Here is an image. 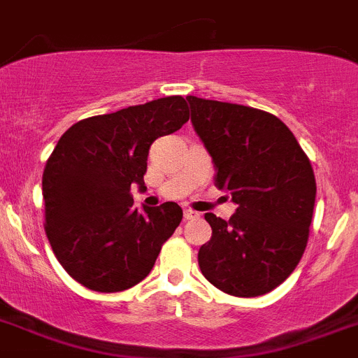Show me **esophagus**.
Returning <instances> with one entry per match:
<instances>
[{"instance_id": "esophagus-1", "label": "esophagus", "mask_w": 358, "mask_h": 358, "mask_svg": "<svg viewBox=\"0 0 358 358\" xmlns=\"http://www.w3.org/2000/svg\"><path fill=\"white\" fill-rule=\"evenodd\" d=\"M182 215H185L186 221H190V219H197V217H199V213L195 212V210H192V208H185Z\"/></svg>"}]
</instances>
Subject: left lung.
<instances>
[{
  "mask_svg": "<svg viewBox=\"0 0 358 358\" xmlns=\"http://www.w3.org/2000/svg\"><path fill=\"white\" fill-rule=\"evenodd\" d=\"M192 123L215 164V186L237 204L224 221L206 213L212 239L197 255L210 282L259 297L297 268L310 237L315 173L286 124L252 106L186 96Z\"/></svg>",
  "mask_w": 358,
  "mask_h": 358,
  "instance_id": "obj_1",
  "label": "left lung"
}]
</instances>
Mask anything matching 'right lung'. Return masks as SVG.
<instances>
[{"instance_id":"1","label":"right lung","mask_w":358,"mask_h":358,"mask_svg":"<svg viewBox=\"0 0 358 358\" xmlns=\"http://www.w3.org/2000/svg\"><path fill=\"white\" fill-rule=\"evenodd\" d=\"M190 119L170 96L78 121L43 170L45 231L66 273L85 288L115 293L141 282L182 219L177 203L134 208L150 145Z\"/></svg>"}]
</instances>
